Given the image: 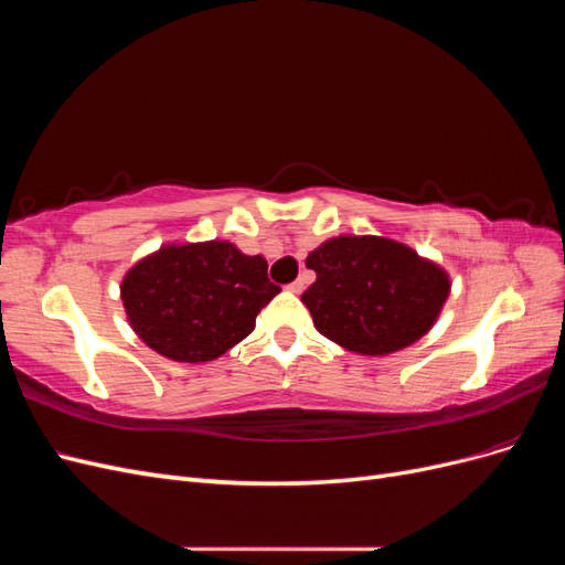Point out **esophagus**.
<instances>
[{
    "label": "esophagus",
    "instance_id": "obj_1",
    "mask_svg": "<svg viewBox=\"0 0 565 565\" xmlns=\"http://www.w3.org/2000/svg\"><path fill=\"white\" fill-rule=\"evenodd\" d=\"M303 285H306V280H303V278H297L295 282H289V285H287V289H289V292H301Z\"/></svg>",
    "mask_w": 565,
    "mask_h": 565
}]
</instances>
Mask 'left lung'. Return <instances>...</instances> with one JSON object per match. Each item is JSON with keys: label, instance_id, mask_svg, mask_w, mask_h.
<instances>
[{"label": "left lung", "instance_id": "8db88e82", "mask_svg": "<svg viewBox=\"0 0 565 565\" xmlns=\"http://www.w3.org/2000/svg\"><path fill=\"white\" fill-rule=\"evenodd\" d=\"M316 282L301 295L320 334L386 355L431 330L450 292L446 270L396 241L339 235L309 254Z\"/></svg>", "mask_w": 565, "mask_h": 565}]
</instances>
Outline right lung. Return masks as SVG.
Here are the masks:
<instances>
[{
  "label": "right lung",
  "mask_w": 565,
  "mask_h": 565,
  "mask_svg": "<svg viewBox=\"0 0 565 565\" xmlns=\"http://www.w3.org/2000/svg\"><path fill=\"white\" fill-rule=\"evenodd\" d=\"M278 292L266 259L221 241L167 245L122 280L134 332L179 363L224 355L254 330L256 316Z\"/></svg>",
  "instance_id": "add662e5"
}]
</instances>
